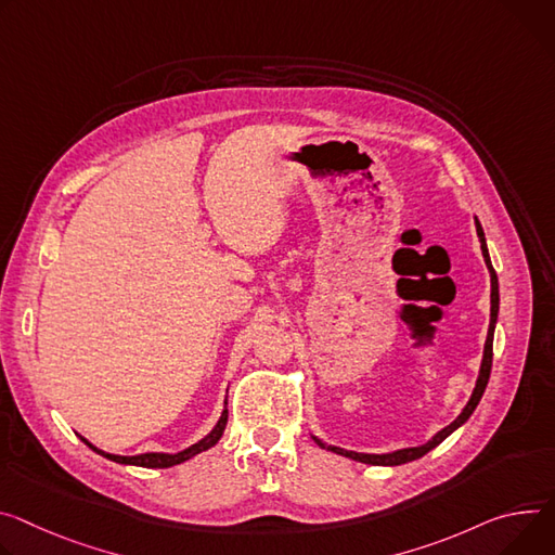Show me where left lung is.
<instances>
[{"label":"left lung","mask_w":555,"mask_h":555,"mask_svg":"<svg viewBox=\"0 0 555 555\" xmlns=\"http://www.w3.org/2000/svg\"><path fill=\"white\" fill-rule=\"evenodd\" d=\"M476 232H478V238H480V249H482V257H485V263H487V270H489V276H491V319H489V332H487V340H485V351H482V363H480V372H478V380H476V387L472 391V398L465 405V410L459 414V418L453 421L451 425H447L444 429H440L431 440H427L425 444L421 447H408V449H398V451H391V453H359V451H347V449H340V447H334V444H325L321 438L312 436L317 440L319 447L327 449V451H334V453H340V456L345 459H351V461H359V463H365V465H383V467H396V465H405V463H412V461H418L423 459L427 451H431L434 447H438L449 434L456 431L461 425H465L469 421V416L474 414V410L478 408V402L485 393V387L489 383V374H491V359H493V330H495V321H498V310H500V294H498V276H495V270L491 266V259H489V249H487V241H485V232H482V225L480 221L476 219Z\"/></svg>","instance_id":"left-lung-1"}]
</instances>
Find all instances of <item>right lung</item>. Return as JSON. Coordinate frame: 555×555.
Returning a JSON list of instances; mask_svg holds the SVG:
<instances>
[{
  "label": "right lung",
  "instance_id": "1",
  "mask_svg": "<svg viewBox=\"0 0 555 555\" xmlns=\"http://www.w3.org/2000/svg\"><path fill=\"white\" fill-rule=\"evenodd\" d=\"M225 405H228V398H225ZM225 425H228V410H223L221 412V418H219V423L215 425V429L206 436V438H201L198 442H194V444H190L188 449H183V451H177V453H159V451H147V453H139V456H117V453H108V451H102V449H96L94 444H90L83 436H81V440L92 449V451H96V453H102L104 459H108V461H113V463H121V465H137V467H147V469H166V467H175V465H181V463H185V461H190L192 456H196V453H201V451H206V449H210V447H215L217 442H219V438L223 436V429H225Z\"/></svg>",
  "mask_w": 555,
  "mask_h": 555
}]
</instances>
